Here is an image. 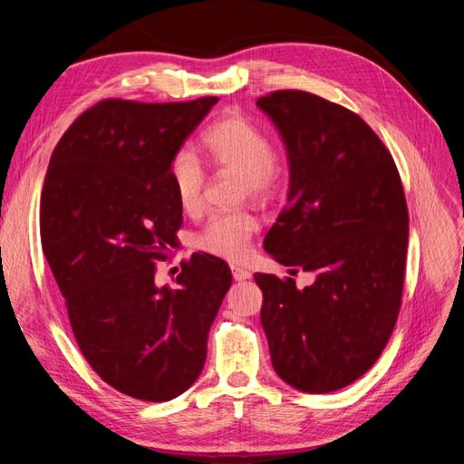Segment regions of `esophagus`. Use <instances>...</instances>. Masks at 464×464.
<instances>
[{"label":"esophagus","mask_w":464,"mask_h":464,"mask_svg":"<svg viewBox=\"0 0 464 464\" xmlns=\"http://www.w3.org/2000/svg\"><path fill=\"white\" fill-rule=\"evenodd\" d=\"M232 276H234V280H237V283H240V280H247V278H251V273H249L247 269H244V266L232 265Z\"/></svg>","instance_id":"obj_1"}]
</instances>
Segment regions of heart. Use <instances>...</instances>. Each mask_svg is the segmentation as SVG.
Wrapping results in <instances>:
<instances>
[{
    "label": "heart",
    "instance_id": "b5f03b06",
    "mask_svg": "<svg viewBox=\"0 0 464 464\" xmlns=\"http://www.w3.org/2000/svg\"><path fill=\"white\" fill-rule=\"evenodd\" d=\"M201 143L215 168L240 176L242 198L273 199L283 184L285 168L269 133L242 114H227L208 123L201 133ZM168 186L178 207L186 215H198L203 207L205 168L188 149H179L168 162ZM257 220L247 210L213 215L195 236V246L208 256L222 259H244Z\"/></svg>",
    "mask_w": 464,
    "mask_h": 464
}]
</instances>
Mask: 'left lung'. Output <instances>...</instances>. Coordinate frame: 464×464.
Segmentation results:
<instances>
[{
  "mask_svg": "<svg viewBox=\"0 0 464 464\" xmlns=\"http://www.w3.org/2000/svg\"><path fill=\"white\" fill-rule=\"evenodd\" d=\"M257 106L276 123L290 160L288 205L263 247L278 263L317 273L302 290L290 276L254 275L273 368L300 391H339L382 356L401 312L402 181L353 110L305 91H275Z\"/></svg>",
  "mask_w": 464,
  "mask_h": 464,
  "instance_id": "1",
  "label": "left lung"
}]
</instances>
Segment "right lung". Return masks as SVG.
I'll list each match as a JSON object with an SVG mask.
<instances>
[{
    "label": "right lung",
    "mask_w": 464,
    "mask_h": 464,
    "mask_svg": "<svg viewBox=\"0 0 464 464\" xmlns=\"http://www.w3.org/2000/svg\"><path fill=\"white\" fill-rule=\"evenodd\" d=\"M217 101L96 102L62 135L42 188V251L75 341L102 382L139 401L195 383L232 285L208 254L181 261L174 288L154 280L181 227L168 162Z\"/></svg>",
    "instance_id": "1"
}]
</instances>
